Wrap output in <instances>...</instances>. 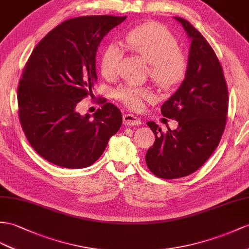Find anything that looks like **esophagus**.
Segmentation results:
<instances>
[{
	"mask_svg": "<svg viewBox=\"0 0 249 249\" xmlns=\"http://www.w3.org/2000/svg\"><path fill=\"white\" fill-rule=\"evenodd\" d=\"M123 121H124V124L125 125H137V124H141L142 121L139 120L136 116H134L133 114H124V117H123Z\"/></svg>",
	"mask_w": 249,
	"mask_h": 249,
	"instance_id": "obj_1",
	"label": "esophagus"
}]
</instances>
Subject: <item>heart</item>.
<instances>
[{
	"mask_svg": "<svg viewBox=\"0 0 249 249\" xmlns=\"http://www.w3.org/2000/svg\"><path fill=\"white\" fill-rule=\"evenodd\" d=\"M123 44L149 63V75L161 89H170L185 78L187 57L178 50V40L165 27L155 23L144 24L126 34ZM120 56L116 45L106 48L100 60L102 76L110 79L116 75ZM116 96L126 107L139 108L143 100L152 98V93L145 88L125 86L116 90Z\"/></svg>",
	"mask_w": 249,
	"mask_h": 249,
	"instance_id": "heart-1",
	"label": "heart"
}]
</instances>
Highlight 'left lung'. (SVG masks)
<instances>
[{
  "instance_id": "obj_1",
  "label": "left lung",
  "mask_w": 249,
  "mask_h": 249,
  "mask_svg": "<svg viewBox=\"0 0 249 249\" xmlns=\"http://www.w3.org/2000/svg\"><path fill=\"white\" fill-rule=\"evenodd\" d=\"M190 39L188 68L177 92L161 106V114L178 121L162 133L149 121L155 135L145 162L156 177H187L206 162L219 144L228 112V90L221 63L201 33L185 19L174 17Z\"/></svg>"
}]
</instances>
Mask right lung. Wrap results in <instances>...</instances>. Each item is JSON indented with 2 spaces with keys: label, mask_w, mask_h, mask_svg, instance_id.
<instances>
[{
  "label": "right lung",
  "mask_w": 249,
  "mask_h": 249,
  "mask_svg": "<svg viewBox=\"0 0 249 249\" xmlns=\"http://www.w3.org/2000/svg\"><path fill=\"white\" fill-rule=\"evenodd\" d=\"M126 17L87 16L51 30L35 47L18 88L22 129L30 145L53 165L87 168L99 159L123 124L117 107L102 102L90 117L76 106L93 94L102 39Z\"/></svg>",
  "instance_id": "right-lung-1"
}]
</instances>
